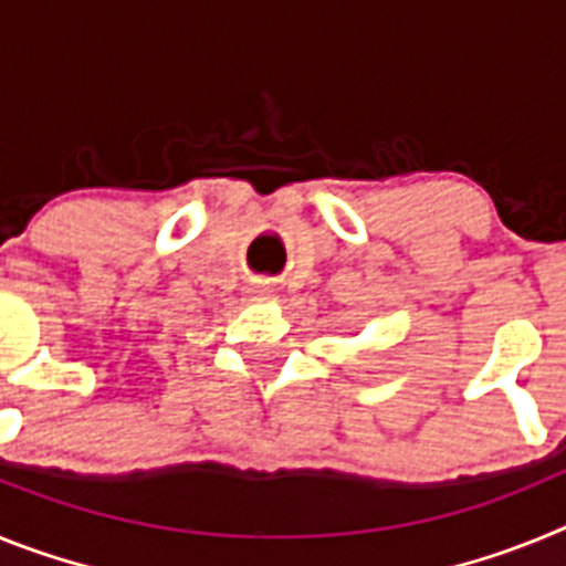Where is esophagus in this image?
<instances>
[{"mask_svg": "<svg viewBox=\"0 0 566 566\" xmlns=\"http://www.w3.org/2000/svg\"><path fill=\"white\" fill-rule=\"evenodd\" d=\"M252 294L258 300H269L274 292H272V286H269V283H258V286H252Z\"/></svg>", "mask_w": 566, "mask_h": 566, "instance_id": "obj_1", "label": "esophagus"}]
</instances>
